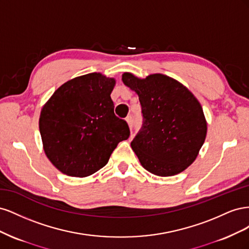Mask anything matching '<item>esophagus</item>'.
I'll return each instance as SVG.
<instances>
[{"mask_svg":"<svg viewBox=\"0 0 249 249\" xmlns=\"http://www.w3.org/2000/svg\"><path fill=\"white\" fill-rule=\"evenodd\" d=\"M125 120H126L127 124H129V126L132 127V126H133V116H132V115H129V116H127V117L125 118Z\"/></svg>","mask_w":249,"mask_h":249,"instance_id":"34e87169","label":"esophagus"}]
</instances>
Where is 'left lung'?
Wrapping results in <instances>:
<instances>
[{
	"mask_svg": "<svg viewBox=\"0 0 249 249\" xmlns=\"http://www.w3.org/2000/svg\"><path fill=\"white\" fill-rule=\"evenodd\" d=\"M139 96L142 126L131 142L141 165L159 177L185 170L196 159L207 135L199 102L184 85L165 74L138 79L123 74Z\"/></svg>",
	"mask_w": 249,
	"mask_h": 249,
	"instance_id": "left-lung-1",
	"label": "left lung"
}]
</instances>
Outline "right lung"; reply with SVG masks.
Segmentation results:
<instances>
[{"instance_id":"right-lung-1","label":"right lung","mask_w":249,"mask_h":249,"mask_svg":"<svg viewBox=\"0 0 249 249\" xmlns=\"http://www.w3.org/2000/svg\"><path fill=\"white\" fill-rule=\"evenodd\" d=\"M114 79L100 72L84 74L64 83L43 106L39 130L44 152L64 175H92L129 138V125L114 114Z\"/></svg>"}]
</instances>
